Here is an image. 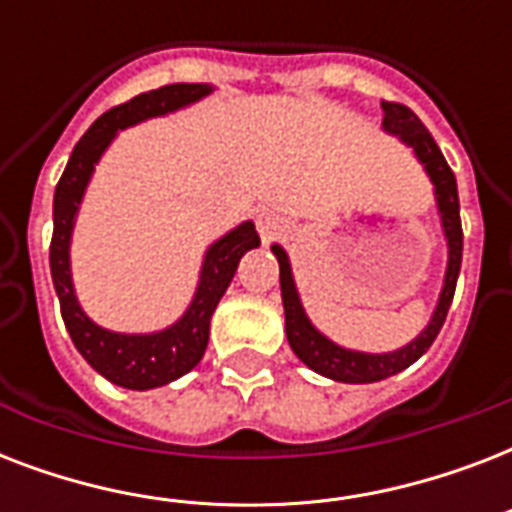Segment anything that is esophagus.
Here are the masks:
<instances>
[{
  "instance_id": "34e87169",
  "label": "esophagus",
  "mask_w": 512,
  "mask_h": 512,
  "mask_svg": "<svg viewBox=\"0 0 512 512\" xmlns=\"http://www.w3.org/2000/svg\"><path fill=\"white\" fill-rule=\"evenodd\" d=\"M257 231H260L263 244H268V241H276L281 233L287 231V223L276 212H263V215H257Z\"/></svg>"
}]
</instances>
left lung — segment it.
I'll list each match as a JSON object with an SVG mask.
<instances>
[{"instance_id": "left-lung-1", "label": "left lung", "mask_w": 512, "mask_h": 512, "mask_svg": "<svg viewBox=\"0 0 512 512\" xmlns=\"http://www.w3.org/2000/svg\"><path fill=\"white\" fill-rule=\"evenodd\" d=\"M382 127L398 138L404 140L406 146L414 148V154L425 164V172L430 175L436 185V201L438 212H441V223H444L446 244H449V265H446V279L441 297H438L436 313L430 319L428 329L420 332L417 340H412L404 348L393 350V353H358V350H345L335 345L332 340L321 335L319 329L313 327L303 311V303L297 297L295 279H292V268H289L287 252L273 244V255L279 260V279H281V300H284V316H287V340L295 350V356L305 366H311L313 372L324 374L329 380L337 382H377L385 377H393L406 366H412L425 350L433 345L441 327H444L446 313L452 305L454 289H457V276H460L462 265V223H460V196H457V180H454L452 167L446 164L441 148L436 140L425 130V124L417 119L412 108L404 103H390L382 100Z\"/></svg>"}]
</instances>
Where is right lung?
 Returning <instances> with one entry per match:
<instances>
[{
    "label": "right lung",
    "mask_w": 512,
    "mask_h": 512,
    "mask_svg": "<svg viewBox=\"0 0 512 512\" xmlns=\"http://www.w3.org/2000/svg\"><path fill=\"white\" fill-rule=\"evenodd\" d=\"M207 84H167L159 90L143 92L138 98L127 100L122 106L111 108L84 132L74 146L66 170L60 175L55 199H52V241H50V271L52 284L58 292L60 313L76 350L84 361L100 372L114 385L130 390H148L167 385L183 377L199 364L209 340V319L215 313L220 297L231 284L233 273L239 268L244 252L260 244L255 225L241 223L236 231L225 233L207 249L201 279L193 295L191 308L177 324L156 335H119L92 324L76 303L74 284H71V265H68V244L74 231V217L79 212V201L90 175L98 164L100 154L106 151L114 135L130 124H138L151 116H162L188 106L193 100L209 95Z\"/></svg>",
    "instance_id": "1"
}]
</instances>
